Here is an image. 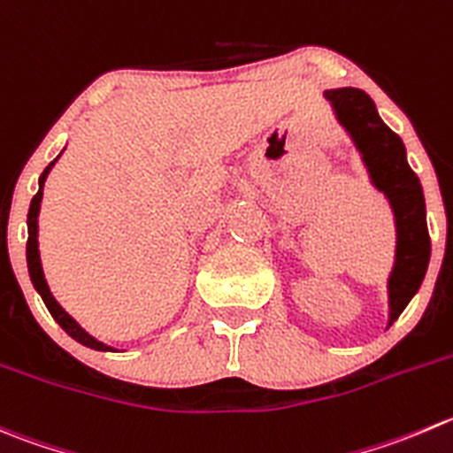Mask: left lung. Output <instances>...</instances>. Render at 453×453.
<instances>
[{
  "mask_svg": "<svg viewBox=\"0 0 453 453\" xmlns=\"http://www.w3.org/2000/svg\"><path fill=\"white\" fill-rule=\"evenodd\" d=\"M338 124L348 130L363 155L372 183L389 199L396 221V258L388 280L389 325L418 292L429 265L432 241L425 219V196L418 177L407 164L405 146L376 112L374 101L358 88L325 90Z\"/></svg>",
  "mask_w": 453,
  "mask_h": 453,
  "instance_id": "left-lung-1",
  "label": "left lung"
}]
</instances>
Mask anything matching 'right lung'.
<instances>
[{"label":"right lung","mask_w":453,"mask_h":453,"mask_svg":"<svg viewBox=\"0 0 453 453\" xmlns=\"http://www.w3.org/2000/svg\"><path fill=\"white\" fill-rule=\"evenodd\" d=\"M55 161H52V164L48 165V168L42 173V177H39V192L33 196V201H30V210H28V243H26V261H28L30 280H33L35 289H37L39 296H42L43 303H46V307H48V311H50V314H52V319H55L57 323L61 325V329H64V332L68 334V336H73L74 341H77V343L86 345V348H90V349H99V352H117L115 348H110V345L101 343V341H96L95 336H90V334H88L86 329H83L81 325H79L77 320H74L73 316H70L68 311H65L64 307H61L59 303L55 301V296H52V292H50V288H48L46 279H43L42 261H39L37 217H39V203H42V196H43V181H46L48 173H50V168H52V165H55Z\"/></svg>","instance_id":"obj_1"}]
</instances>
